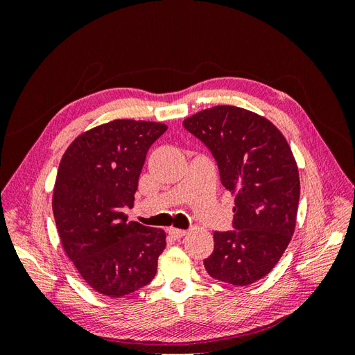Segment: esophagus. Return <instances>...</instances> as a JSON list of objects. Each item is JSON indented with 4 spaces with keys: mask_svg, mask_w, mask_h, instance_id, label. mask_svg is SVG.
Here are the masks:
<instances>
[{
    "mask_svg": "<svg viewBox=\"0 0 355 355\" xmlns=\"http://www.w3.org/2000/svg\"><path fill=\"white\" fill-rule=\"evenodd\" d=\"M168 234H170L171 237H173V239L179 240V239L184 237V235L187 234V231H184V230H179V228H170V230H168Z\"/></svg>",
    "mask_w": 355,
    "mask_h": 355,
    "instance_id": "obj_1",
    "label": "esophagus"
}]
</instances>
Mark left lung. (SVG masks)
I'll return each mask as SVG.
<instances>
[{"mask_svg":"<svg viewBox=\"0 0 355 355\" xmlns=\"http://www.w3.org/2000/svg\"><path fill=\"white\" fill-rule=\"evenodd\" d=\"M184 127L210 149L235 196L234 230L213 234L204 266L219 282L249 286L271 272L295 232L300 182L292 149L271 121L239 106L200 111Z\"/></svg>","mask_w":355,"mask_h":355,"instance_id":"obj_1","label":"left lung"}]
</instances>
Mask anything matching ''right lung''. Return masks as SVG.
Returning <instances> with one entry per match:
<instances>
[{
    "label": "right lung",
    "instance_id": "add662e5",
    "mask_svg": "<svg viewBox=\"0 0 355 355\" xmlns=\"http://www.w3.org/2000/svg\"><path fill=\"white\" fill-rule=\"evenodd\" d=\"M167 130L114 120L80 135L63 154L53 192L63 250L96 292L121 297L153 282L166 232L127 222L146 153Z\"/></svg>",
    "mask_w": 355,
    "mask_h": 355
}]
</instances>
